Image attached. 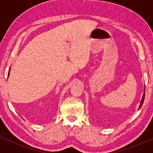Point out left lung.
I'll use <instances>...</instances> for the list:
<instances>
[{
    "instance_id": "1",
    "label": "left lung",
    "mask_w": 153,
    "mask_h": 153,
    "mask_svg": "<svg viewBox=\"0 0 153 153\" xmlns=\"http://www.w3.org/2000/svg\"><path fill=\"white\" fill-rule=\"evenodd\" d=\"M145 88H144V92H143V95L142 99H141V100L140 105H139V109H138V110H139V108H141V106L143 105V102H144V99H145Z\"/></svg>"
}]
</instances>
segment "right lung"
I'll return each instance as SVG.
<instances>
[{
	"label": "right lung",
	"mask_w": 153,
	"mask_h": 153,
	"mask_svg": "<svg viewBox=\"0 0 153 153\" xmlns=\"http://www.w3.org/2000/svg\"><path fill=\"white\" fill-rule=\"evenodd\" d=\"M10 69H9V71H8V77L9 76V75H10Z\"/></svg>",
	"instance_id": "add662e5"
}]
</instances>
